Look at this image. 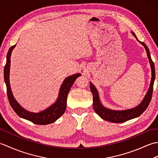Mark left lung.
<instances>
[{
  "label": "left lung",
  "mask_w": 158,
  "mask_h": 158,
  "mask_svg": "<svg viewBox=\"0 0 158 158\" xmlns=\"http://www.w3.org/2000/svg\"><path fill=\"white\" fill-rule=\"evenodd\" d=\"M131 33H132V35L136 39L137 41L145 48L147 57H148L149 59L151 69H152V80H151L149 88L145 97H144V98L143 99L142 102H140L138 106L129 109L113 110L108 109L103 106L100 100L98 90L96 88V87L92 84V83L89 82L90 90H91L93 95L94 109L95 112L98 114L102 119L112 123H123L126 122V121H128L130 119L139 117L146 110L147 106H149L152 97L153 83L154 81H155L156 77L155 66H154V63L152 61V58H151L149 50L148 48H147V46L144 43L139 41L138 39H137L136 36L133 32H131Z\"/></svg>",
  "instance_id": "8db88e82"
}]
</instances>
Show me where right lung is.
<instances>
[{
    "label": "right lung",
    "mask_w": 158,
    "mask_h": 158,
    "mask_svg": "<svg viewBox=\"0 0 158 158\" xmlns=\"http://www.w3.org/2000/svg\"><path fill=\"white\" fill-rule=\"evenodd\" d=\"M15 45H13L9 48L7 55H6V62L4 68V79L6 86V92H7V96L10 105L18 116L35 124L47 125V124L53 123L60 118L65 112L68 94L76 79L81 76V74H74V75L67 77L64 80L61 86H60L58 98L51 106L38 113L29 111V110L23 109L15 100L13 95L11 85H10L9 73L10 65H11L10 58H11V52L13 49L15 48Z\"/></svg>",
    "instance_id": "obj_1"
}]
</instances>
